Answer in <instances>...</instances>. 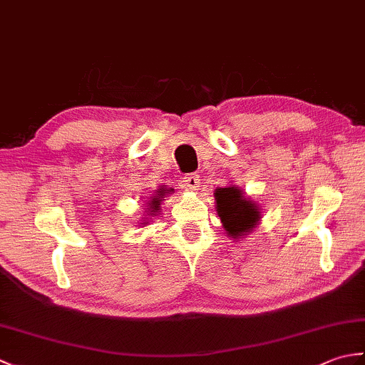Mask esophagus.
Instances as JSON below:
<instances>
[{
	"label": "esophagus",
	"instance_id": "esophagus-1",
	"mask_svg": "<svg viewBox=\"0 0 365 365\" xmlns=\"http://www.w3.org/2000/svg\"><path fill=\"white\" fill-rule=\"evenodd\" d=\"M185 187H187V190H191L195 191L199 188V183H200V178L197 174H188L185 175Z\"/></svg>",
	"mask_w": 365,
	"mask_h": 365
}]
</instances>
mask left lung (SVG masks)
Instances as JSON below:
<instances>
[{
    "instance_id": "1",
    "label": "left lung",
    "mask_w": 365,
    "mask_h": 365,
    "mask_svg": "<svg viewBox=\"0 0 365 365\" xmlns=\"http://www.w3.org/2000/svg\"><path fill=\"white\" fill-rule=\"evenodd\" d=\"M216 213H218L224 230L232 240L245 238L259 226L262 221V208L237 185L215 190Z\"/></svg>"
}]
</instances>
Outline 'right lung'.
<instances>
[{
	"instance_id": "1",
	"label": "right lung",
	"mask_w": 365,
	"mask_h": 365,
	"mask_svg": "<svg viewBox=\"0 0 365 365\" xmlns=\"http://www.w3.org/2000/svg\"><path fill=\"white\" fill-rule=\"evenodd\" d=\"M174 190L173 188H168L166 185H163V187H160V190H155L153 195L149 197V200H145V202L143 204V207H145V215L143 216V222H138L141 224V227H145L147 224H149L155 216L160 215V210H161V202L165 200V197H168L169 195H173Z\"/></svg>"
}]
</instances>
